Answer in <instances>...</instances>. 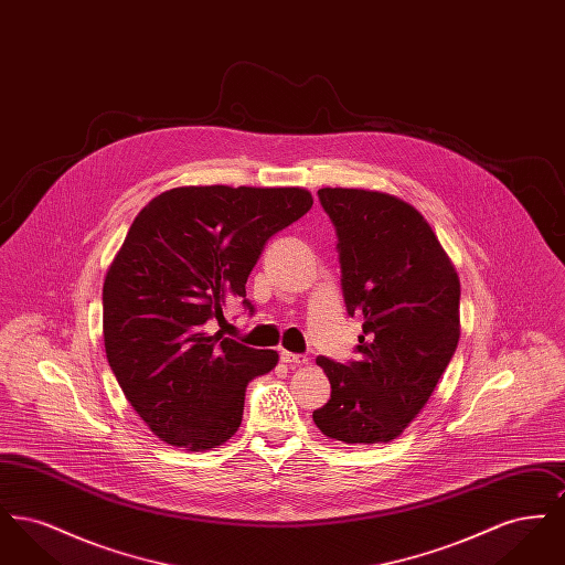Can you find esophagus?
<instances>
[{"label":"esophagus","mask_w":565,"mask_h":565,"mask_svg":"<svg viewBox=\"0 0 565 565\" xmlns=\"http://www.w3.org/2000/svg\"><path fill=\"white\" fill-rule=\"evenodd\" d=\"M281 362H286L288 366H305V364H309V358L290 353V351H281Z\"/></svg>","instance_id":"34e87169"}]
</instances>
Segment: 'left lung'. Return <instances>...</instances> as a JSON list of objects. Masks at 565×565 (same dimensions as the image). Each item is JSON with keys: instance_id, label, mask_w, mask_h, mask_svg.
<instances>
[{"instance_id": "left-lung-1", "label": "left lung", "mask_w": 565, "mask_h": 565, "mask_svg": "<svg viewBox=\"0 0 565 565\" xmlns=\"http://www.w3.org/2000/svg\"><path fill=\"white\" fill-rule=\"evenodd\" d=\"M337 228L341 286L362 320L360 358L316 362L330 401L313 411L328 438H398L430 401L459 341V277L428 220L403 199L362 189L318 190Z\"/></svg>"}]
</instances>
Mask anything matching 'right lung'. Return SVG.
Listing matches in <instances>:
<instances>
[{"instance_id": "obj_1", "label": "right lung", "mask_w": 565, "mask_h": 565, "mask_svg": "<svg viewBox=\"0 0 565 565\" xmlns=\"http://www.w3.org/2000/svg\"><path fill=\"white\" fill-rule=\"evenodd\" d=\"M311 205L295 186H180L135 217L104 281V343L127 401L167 445L210 451L239 430L247 383L279 355L207 322L245 298L267 242Z\"/></svg>"}]
</instances>
